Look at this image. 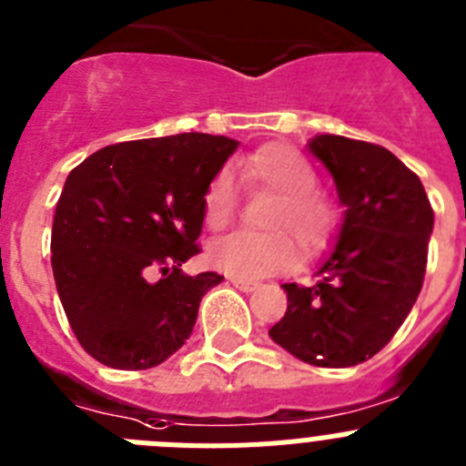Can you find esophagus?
<instances>
[{"label": "esophagus", "mask_w": 466, "mask_h": 466, "mask_svg": "<svg viewBox=\"0 0 466 466\" xmlns=\"http://www.w3.org/2000/svg\"><path fill=\"white\" fill-rule=\"evenodd\" d=\"M230 284L236 286V289H240V291H245V293H251V291H256V289H258V281H249V279H240V277H230Z\"/></svg>", "instance_id": "34e87169"}]
</instances>
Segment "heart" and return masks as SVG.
Returning <instances> with one entry per match:
<instances>
[{"label":"heart","instance_id":"heart-1","mask_svg":"<svg viewBox=\"0 0 466 466\" xmlns=\"http://www.w3.org/2000/svg\"><path fill=\"white\" fill-rule=\"evenodd\" d=\"M247 180L258 189L277 196L268 215L266 228L275 233H230L208 249L212 268L240 279H258L275 272L291 270L298 263V249L291 235L305 251H319L330 242L337 228L335 205L317 191V170L298 149L272 143L256 149L245 161ZM238 194L233 173L217 170L203 194V217L210 228L219 230L236 217Z\"/></svg>","mask_w":466,"mask_h":466}]
</instances>
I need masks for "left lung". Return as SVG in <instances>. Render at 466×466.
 <instances>
[{
    "mask_svg": "<svg viewBox=\"0 0 466 466\" xmlns=\"http://www.w3.org/2000/svg\"><path fill=\"white\" fill-rule=\"evenodd\" d=\"M307 147L347 210L319 279L281 286L289 307L270 337L309 365L351 367L381 351L409 317L434 212L420 177L381 145L321 134Z\"/></svg>",
    "mask_w": 466,
    "mask_h": 466,
    "instance_id": "obj_1",
    "label": "left lung"
}]
</instances>
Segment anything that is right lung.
<instances>
[{
	"label": "right lung",
	"mask_w": 466,
	"mask_h": 466,
	"mask_svg": "<svg viewBox=\"0 0 466 466\" xmlns=\"http://www.w3.org/2000/svg\"><path fill=\"white\" fill-rule=\"evenodd\" d=\"M238 149L210 134L115 143L68 173L53 221V275L80 347L115 370L161 365L189 339L217 272L189 277L203 194Z\"/></svg>",
	"instance_id": "right-lung-1"
}]
</instances>
